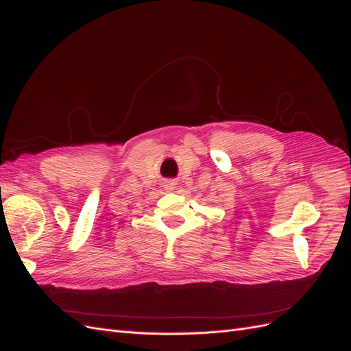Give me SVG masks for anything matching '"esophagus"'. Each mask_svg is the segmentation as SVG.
I'll list each match as a JSON object with an SVG mask.
<instances>
[{
  "instance_id": "esophagus-1",
  "label": "esophagus",
  "mask_w": 351,
  "mask_h": 351,
  "mask_svg": "<svg viewBox=\"0 0 351 351\" xmlns=\"http://www.w3.org/2000/svg\"><path fill=\"white\" fill-rule=\"evenodd\" d=\"M166 190H169V191H172V190H175L176 189V184L173 182V181H169V182H166Z\"/></svg>"
}]
</instances>
